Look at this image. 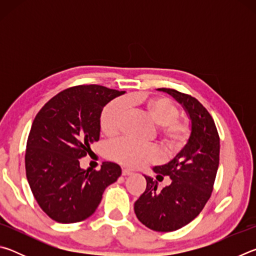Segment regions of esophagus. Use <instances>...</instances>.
Returning <instances> with one entry per match:
<instances>
[{
	"label": "esophagus",
	"instance_id": "obj_1",
	"mask_svg": "<svg viewBox=\"0 0 256 256\" xmlns=\"http://www.w3.org/2000/svg\"><path fill=\"white\" fill-rule=\"evenodd\" d=\"M133 172H131V170H122V175L123 176H130V175H132Z\"/></svg>",
	"mask_w": 256,
	"mask_h": 256
}]
</instances>
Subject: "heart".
Here are the masks:
<instances>
[{"label":"heart","mask_w":256,"mask_h":256,"mask_svg":"<svg viewBox=\"0 0 256 256\" xmlns=\"http://www.w3.org/2000/svg\"><path fill=\"white\" fill-rule=\"evenodd\" d=\"M128 105L144 108L149 118L159 126V136L167 149L176 150L184 144L188 136V128L177 120L178 108L164 97H146L131 94L126 97ZM126 114V105L122 99L110 102L104 110L100 118L102 132L108 136L118 134ZM108 156L123 166L136 168L142 164L156 162L159 152L154 146L138 144L128 138H120L108 148Z\"/></svg>","instance_id":"obj_1"}]
</instances>
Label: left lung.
<instances>
[{"mask_svg": "<svg viewBox=\"0 0 256 256\" xmlns=\"http://www.w3.org/2000/svg\"><path fill=\"white\" fill-rule=\"evenodd\" d=\"M180 104L190 120V136L167 164L154 166L156 178L168 176L166 188L157 192L158 182L146 177V188L134 203L136 218L156 232H174L186 226L204 208L211 196L219 166L220 140L211 115L192 96L174 89H157Z\"/></svg>", "mask_w": 256, "mask_h": 256, "instance_id": "left-lung-1", "label": "left lung"}]
</instances>
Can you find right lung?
<instances>
[{"label": "right lung", "mask_w": 256, "mask_h": 256, "mask_svg": "<svg viewBox=\"0 0 256 256\" xmlns=\"http://www.w3.org/2000/svg\"><path fill=\"white\" fill-rule=\"evenodd\" d=\"M125 92L90 84L72 86L50 99L34 118L26 150V174L45 214L60 224L89 218L107 186L118 180V164L100 170L80 167L79 159L100 136V116L108 102Z\"/></svg>", "instance_id": "right-lung-1"}]
</instances>
